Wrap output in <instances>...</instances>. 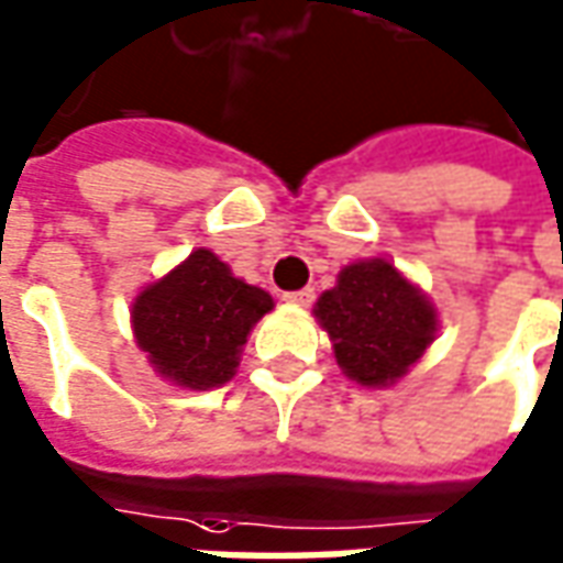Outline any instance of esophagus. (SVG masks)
Listing matches in <instances>:
<instances>
[{"label": "esophagus", "mask_w": 563, "mask_h": 563, "mask_svg": "<svg viewBox=\"0 0 563 563\" xmlns=\"http://www.w3.org/2000/svg\"><path fill=\"white\" fill-rule=\"evenodd\" d=\"M283 298H286L289 305H296V308H308L313 301V289L311 286H308V289H296V292H286Z\"/></svg>", "instance_id": "obj_1"}]
</instances>
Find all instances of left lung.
Wrapping results in <instances>:
<instances>
[{
	"label": "left lung",
	"instance_id": "1",
	"mask_svg": "<svg viewBox=\"0 0 563 563\" xmlns=\"http://www.w3.org/2000/svg\"><path fill=\"white\" fill-rule=\"evenodd\" d=\"M335 363L363 388H388L422 361L438 339L441 313L388 258H361L339 271L313 305Z\"/></svg>",
	"mask_w": 563,
	"mask_h": 563
}]
</instances>
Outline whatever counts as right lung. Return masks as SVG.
<instances>
[{
    "label": "right lung",
    "mask_w": 563,
    "mask_h": 563,
    "mask_svg": "<svg viewBox=\"0 0 563 563\" xmlns=\"http://www.w3.org/2000/svg\"><path fill=\"white\" fill-rule=\"evenodd\" d=\"M274 311L265 289L240 280L212 250H194L132 298V335L159 378L187 391L236 376L252 327Z\"/></svg>",
    "instance_id": "add662e5"
}]
</instances>
